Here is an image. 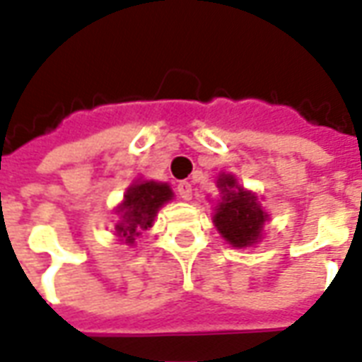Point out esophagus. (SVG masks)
Returning <instances> with one entry per match:
<instances>
[{
    "label": "esophagus",
    "instance_id": "34e87169",
    "mask_svg": "<svg viewBox=\"0 0 362 362\" xmlns=\"http://www.w3.org/2000/svg\"><path fill=\"white\" fill-rule=\"evenodd\" d=\"M177 192L179 197L183 200H191L192 199V187L189 181H181V183L177 185Z\"/></svg>",
    "mask_w": 362,
    "mask_h": 362
}]
</instances>
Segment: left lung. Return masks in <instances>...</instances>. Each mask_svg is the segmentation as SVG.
Returning a JSON list of instances; mask_svg holds the SVG:
<instances>
[{
    "label": "left lung",
    "mask_w": 362,
    "mask_h": 362,
    "mask_svg": "<svg viewBox=\"0 0 362 362\" xmlns=\"http://www.w3.org/2000/svg\"><path fill=\"white\" fill-rule=\"evenodd\" d=\"M220 200L214 206L212 221L218 233L235 249L255 247L264 237V223L270 220L257 192L245 189L235 175L220 171L216 179Z\"/></svg>",
    "instance_id": "8db88e82"
}]
</instances>
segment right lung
<instances>
[{
    "label": "right lung",
    "instance_id": "right-lung-1",
    "mask_svg": "<svg viewBox=\"0 0 362 362\" xmlns=\"http://www.w3.org/2000/svg\"><path fill=\"white\" fill-rule=\"evenodd\" d=\"M170 200H173V191L168 183L154 179H134L127 187L123 200L115 206L119 220L113 228V235L119 243L133 247L136 237L154 226L158 210Z\"/></svg>",
    "mask_w": 362,
    "mask_h": 362
}]
</instances>
